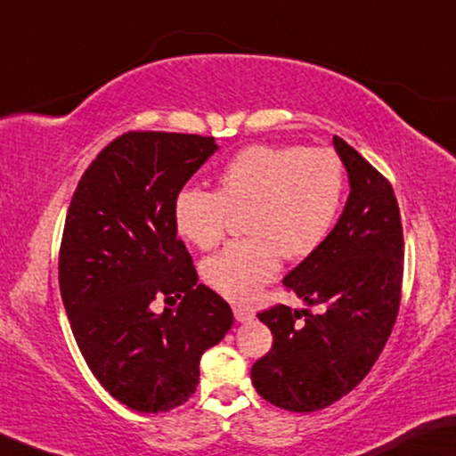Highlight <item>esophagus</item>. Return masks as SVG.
<instances>
[{
  "instance_id": "1",
  "label": "esophagus",
  "mask_w": 456,
  "mask_h": 456,
  "mask_svg": "<svg viewBox=\"0 0 456 456\" xmlns=\"http://www.w3.org/2000/svg\"><path fill=\"white\" fill-rule=\"evenodd\" d=\"M234 318L238 322H248L255 318V312L250 310V307H242V305H234Z\"/></svg>"
}]
</instances>
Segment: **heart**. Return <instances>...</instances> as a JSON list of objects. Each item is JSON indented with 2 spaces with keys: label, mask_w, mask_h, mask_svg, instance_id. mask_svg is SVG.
<instances>
[{
  "label": "heart",
  "mask_w": 456,
  "mask_h": 456,
  "mask_svg": "<svg viewBox=\"0 0 456 456\" xmlns=\"http://www.w3.org/2000/svg\"><path fill=\"white\" fill-rule=\"evenodd\" d=\"M345 193V165L330 149L255 144L218 175V191L181 189L173 206L177 232L214 248L230 212H242L248 238L204 263V279L232 301H248L279 271V255L305 258L330 232Z\"/></svg>",
  "instance_id": "heart-1"
}]
</instances>
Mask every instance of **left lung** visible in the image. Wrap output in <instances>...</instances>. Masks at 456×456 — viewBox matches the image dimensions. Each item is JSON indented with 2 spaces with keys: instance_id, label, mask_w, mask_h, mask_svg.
Listing matches in <instances>:
<instances>
[{
  "instance_id": "1",
  "label": "left lung",
  "mask_w": 456,
  "mask_h": 456,
  "mask_svg": "<svg viewBox=\"0 0 456 456\" xmlns=\"http://www.w3.org/2000/svg\"><path fill=\"white\" fill-rule=\"evenodd\" d=\"M346 167L345 212L324 242L283 279L307 305L258 312L273 346L250 370L258 395L289 411L324 410L353 391L379 359L402 299L403 230L394 187L334 136Z\"/></svg>"
}]
</instances>
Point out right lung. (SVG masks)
Here are the masks:
<instances>
[{
	"instance_id": "obj_1",
	"label": "right lung",
	"mask_w": 456,
	"mask_h": 456,
	"mask_svg": "<svg viewBox=\"0 0 456 456\" xmlns=\"http://www.w3.org/2000/svg\"><path fill=\"white\" fill-rule=\"evenodd\" d=\"M216 151L212 136L126 132L87 167L67 212L59 285L77 346L103 389L142 414L185 403L201 354L234 324L198 283L173 220L175 198ZM157 297L182 304L155 314Z\"/></svg>"
}]
</instances>
